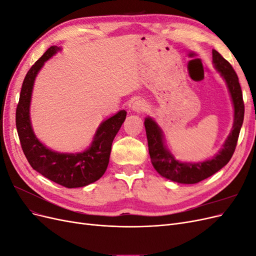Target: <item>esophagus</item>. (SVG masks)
Returning a JSON list of instances; mask_svg holds the SVG:
<instances>
[{"instance_id":"34e87169","label":"esophagus","mask_w":256,"mask_h":256,"mask_svg":"<svg viewBox=\"0 0 256 256\" xmlns=\"http://www.w3.org/2000/svg\"><path fill=\"white\" fill-rule=\"evenodd\" d=\"M147 104L144 102V100L141 99H138L136 102L132 104V110L136 112H143L147 110Z\"/></svg>"}]
</instances>
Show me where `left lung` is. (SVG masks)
I'll return each mask as SVG.
<instances>
[{"label":"left lung","mask_w":256,"mask_h":256,"mask_svg":"<svg viewBox=\"0 0 256 256\" xmlns=\"http://www.w3.org/2000/svg\"><path fill=\"white\" fill-rule=\"evenodd\" d=\"M212 62L214 68L226 80L234 106L233 129L219 154H216L212 159L198 164L178 161L166 147L164 134L157 122L150 118H145L144 125L152 164L161 176L172 182L180 184H196L202 182L226 166L235 152L244 116L242 92L233 67L216 50H212Z\"/></svg>","instance_id":"8db88e82"}]
</instances>
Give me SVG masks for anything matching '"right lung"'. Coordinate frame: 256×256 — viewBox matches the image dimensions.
Here are the masks:
<instances>
[{"instance_id":"add662e5","label":"right lung","mask_w":256,"mask_h":256,"mask_svg":"<svg viewBox=\"0 0 256 256\" xmlns=\"http://www.w3.org/2000/svg\"><path fill=\"white\" fill-rule=\"evenodd\" d=\"M60 50L58 46H52L30 68L20 92L16 110V126L22 150L35 171L66 188H79L95 182L104 174L109 164L112 142L125 120L127 112L122 110L100 124L92 145L82 152L60 154L40 143L30 125V97L38 72L44 62Z\"/></svg>"}]
</instances>
